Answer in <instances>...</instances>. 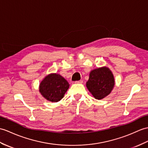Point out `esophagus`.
<instances>
[{"instance_id":"34e87169","label":"esophagus","mask_w":148,"mask_h":148,"mask_svg":"<svg viewBox=\"0 0 148 148\" xmlns=\"http://www.w3.org/2000/svg\"><path fill=\"white\" fill-rule=\"evenodd\" d=\"M75 83H77V84H82V82H83V81H82V80L77 81H75Z\"/></svg>"}]
</instances>
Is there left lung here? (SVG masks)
<instances>
[{
  "mask_svg": "<svg viewBox=\"0 0 148 148\" xmlns=\"http://www.w3.org/2000/svg\"><path fill=\"white\" fill-rule=\"evenodd\" d=\"M115 85L112 71L106 67H99L90 72L86 87L95 98L101 99L110 93Z\"/></svg>",
  "mask_w": 148,
  "mask_h": 148,
  "instance_id": "1",
  "label": "left lung"
}]
</instances>
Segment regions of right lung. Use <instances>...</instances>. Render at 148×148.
Wrapping results in <instances>:
<instances>
[{
  "mask_svg": "<svg viewBox=\"0 0 148 148\" xmlns=\"http://www.w3.org/2000/svg\"><path fill=\"white\" fill-rule=\"evenodd\" d=\"M69 88V82L62 75L53 73L47 75L40 82L39 91L48 101L57 102L64 97Z\"/></svg>",
  "mask_w": 148,
  "mask_h": 148,
  "instance_id": "right-lung-1",
  "label": "right lung"
}]
</instances>
